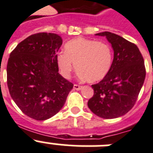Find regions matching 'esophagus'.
<instances>
[{
	"instance_id": "esophagus-1",
	"label": "esophagus",
	"mask_w": 153,
	"mask_h": 153,
	"mask_svg": "<svg viewBox=\"0 0 153 153\" xmlns=\"http://www.w3.org/2000/svg\"><path fill=\"white\" fill-rule=\"evenodd\" d=\"M82 85H79L77 84L74 85V89H76V90H80V89H82Z\"/></svg>"
}]
</instances>
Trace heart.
<instances>
[{"mask_svg":"<svg viewBox=\"0 0 153 153\" xmlns=\"http://www.w3.org/2000/svg\"><path fill=\"white\" fill-rule=\"evenodd\" d=\"M59 72L69 79L75 68L81 79L96 82L104 79L113 63L112 48L107 43L85 38H75L65 45V53L56 58Z\"/></svg>","mask_w":153,"mask_h":153,"instance_id":"1","label":"heart"}]
</instances>
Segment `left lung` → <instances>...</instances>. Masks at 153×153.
<instances>
[{
    "instance_id": "obj_1",
    "label": "left lung",
    "mask_w": 153,
    "mask_h": 153,
    "mask_svg": "<svg viewBox=\"0 0 153 153\" xmlns=\"http://www.w3.org/2000/svg\"><path fill=\"white\" fill-rule=\"evenodd\" d=\"M106 36L114 50L110 71L97 84L92 85L94 95L88 101L93 114L104 119L123 116L134 106L146 78L144 59L139 49L120 36L96 33Z\"/></svg>"
}]
</instances>
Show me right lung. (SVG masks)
<instances>
[{"instance_id":"obj_1","label":"right lung","mask_w":153,"mask_h":153,"mask_svg":"<svg viewBox=\"0 0 153 153\" xmlns=\"http://www.w3.org/2000/svg\"><path fill=\"white\" fill-rule=\"evenodd\" d=\"M61 45L57 34L39 33L22 41L10 54V95L19 109L35 120H47L57 114L74 85L58 73L56 58Z\"/></svg>"}]
</instances>
